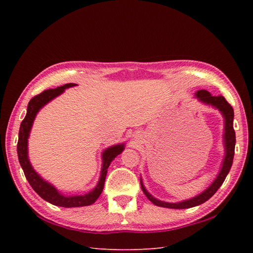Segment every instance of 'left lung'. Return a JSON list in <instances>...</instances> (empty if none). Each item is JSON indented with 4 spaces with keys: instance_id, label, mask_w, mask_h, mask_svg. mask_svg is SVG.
I'll return each instance as SVG.
<instances>
[{
    "instance_id": "1",
    "label": "left lung",
    "mask_w": 253,
    "mask_h": 253,
    "mask_svg": "<svg viewBox=\"0 0 253 253\" xmlns=\"http://www.w3.org/2000/svg\"><path fill=\"white\" fill-rule=\"evenodd\" d=\"M196 98L198 100L202 101L203 103L209 104L214 106V108L218 109V111L223 114V116L225 118V133H224V143H225V158L223 162V166H221V169L217 175V177L215 178L210 187L208 189H206L203 193L200 195H197L193 198H190V200L183 201L180 203H167V202H162L156 200L155 197H153L145 188L143 187V183L140 180L141 183V189L143 191V193L145 196L148 197V200L152 202L154 205L159 206V207H164V208H172V209H187V208H192V207L202 205L203 203L207 202L210 197H212L214 194H215L218 188L223 185V182L225 181L227 175L231 169V166L233 163V156H234V148H235V132L233 128V117H234V113L232 106L228 103V101L223 96H212L209 91H207L205 89L197 90L195 93Z\"/></svg>"
}]
</instances>
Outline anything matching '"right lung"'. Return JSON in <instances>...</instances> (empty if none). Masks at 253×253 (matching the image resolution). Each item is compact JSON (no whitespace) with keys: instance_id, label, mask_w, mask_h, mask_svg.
Returning a JSON list of instances; mask_svg holds the SVG:
<instances>
[{"instance_id":"1","label":"right lung","mask_w":253,"mask_h":253,"mask_svg":"<svg viewBox=\"0 0 253 253\" xmlns=\"http://www.w3.org/2000/svg\"><path fill=\"white\" fill-rule=\"evenodd\" d=\"M77 85L75 83H66L62 86H59L57 88L52 89H46L42 91L41 94L35 96L34 98L30 99L27 105V113L25 118L23 119L20 126V131H19V140L17 145V151H18V157L20 165L23 169V172L25 174V177L28 180L29 185L36 191V192L39 194L43 200L46 202L60 207H65V208H72V207H83V206H88L94 204L97 198L100 196L103 187H104V181H105V176L108 173V169L111 165V163L114 160V158L120 153L124 151L125 144H116L110 147L103 151L102 153V169H101V175L99 181L97 183L96 188L88 192L87 194L84 195H74V196H65L61 194L59 191L50 185L49 182L44 180L41 176L38 174L34 168L32 167L28 159V152H27V142H28V137L30 129H32L34 120L36 118L37 113L40 111L42 106H44L46 103H48L53 98L61 95L64 91L65 88L72 87Z\"/></svg>"}]
</instances>
